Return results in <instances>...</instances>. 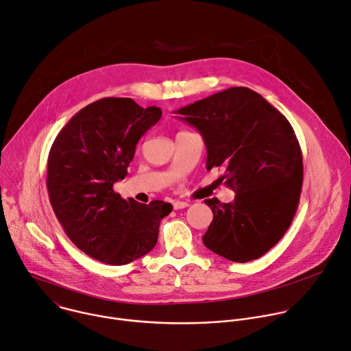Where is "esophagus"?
<instances>
[{"instance_id":"esophagus-1","label":"esophagus","mask_w":351,"mask_h":351,"mask_svg":"<svg viewBox=\"0 0 351 351\" xmlns=\"http://www.w3.org/2000/svg\"><path fill=\"white\" fill-rule=\"evenodd\" d=\"M189 206H190L189 202H179V199H178V202L173 203V208H175V210H182V208H186V207H189Z\"/></svg>"}]
</instances>
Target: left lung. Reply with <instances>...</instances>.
Returning <instances> with one entry per match:
<instances>
[{
    "label": "left lung",
    "mask_w": 351,
    "mask_h": 351,
    "mask_svg": "<svg viewBox=\"0 0 351 351\" xmlns=\"http://www.w3.org/2000/svg\"><path fill=\"white\" fill-rule=\"evenodd\" d=\"M176 114L202 133L207 169L236 195L223 204L204 199L213 222L203 243L215 254L247 263L283 237L295 215L303 186V156L289 121L247 87H230Z\"/></svg>",
    "instance_id": "8db88e82"
}]
</instances>
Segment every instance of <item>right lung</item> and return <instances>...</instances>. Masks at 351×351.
<instances>
[{"mask_svg":"<svg viewBox=\"0 0 351 351\" xmlns=\"http://www.w3.org/2000/svg\"><path fill=\"white\" fill-rule=\"evenodd\" d=\"M161 115V108H143L132 98H101L82 108L49 149V203L72 243L97 261L125 265L152 252L161 219L173 208L114 191L128 175L137 141Z\"/></svg>","mask_w":351,"mask_h":351,"instance_id":"1","label":"right lung"}]
</instances>
